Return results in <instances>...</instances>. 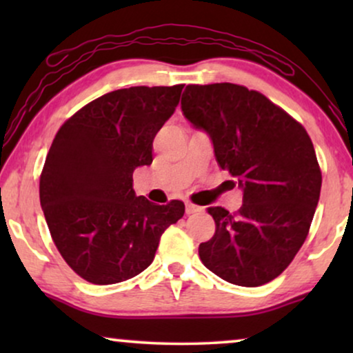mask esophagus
Segmentation results:
<instances>
[{"instance_id":"1","label":"esophagus","mask_w":353,"mask_h":353,"mask_svg":"<svg viewBox=\"0 0 353 353\" xmlns=\"http://www.w3.org/2000/svg\"><path fill=\"white\" fill-rule=\"evenodd\" d=\"M196 212H201V207L191 204V202H186V214L191 215V214H196Z\"/></svg>"}]
</instances>
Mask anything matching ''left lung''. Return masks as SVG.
I'll list each match as a JSON object with an SVG mask.
<instances>
[{
  "label": "left lung",
  "mask_w": 353,
  "mask_h": 353,
  "mask_svg": "<svg viewBox=\"0 0 353 353\" xmlns=\"http://www.w3.org/2000/svg\"><path fill=\"white\" fill-rule=\"evenodd\" d=\"M185 117L204 130L223 170L243 190V207H210L215 234L199 245L210 272L255 288L279 276L305 241L321 191L312 139L262 93L234 83L188 85Z\"/></svg>",
  "instance_id": "obj_1"
}]
</instances>
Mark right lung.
<instances>
[{
    "mask_svg": "<svg viewBox=\"0 0 353 353\" xmlns=\"http://www.w3.org/2000/svg\"><path fill=\"white\" fill-rule=\"evenodd\" d=\"M183 85L132 86L91 101L56 133L40 178L51 238L74 272L115 284L152 263L159 241L185 214L181 201L156 205L133 190L151 165L152 141L180 103Z\"/></svg>",
    "mask_w": 353,
    "mask_h": 353,
    "instance_id": "add662e5",
    "label": "right lung"
}]
</instances>
